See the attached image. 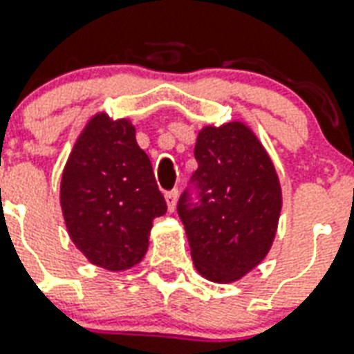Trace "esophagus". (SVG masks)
I'll list each match as a JSON object with an SVG mask.
<instances>
[{"label":"esophagus","mask_w":354,"mask_h":354,"mask_svg":"<svg viewBox=\"0 0 354 354\" xmlns=\"http://www.w3.org/2000/svg\"><path fill=\"white\" fill-rule=\"evenodd\" d=\"M165 201H167V207H169V212H174V209H176V201H178V189H171V191H167Z\"/></svg>","instance_id":"esophagus-1"}]
</instances>
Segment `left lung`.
<instances>
[{
    "label": "left lung",
    "mask_w": 354,
    "mask_h": 354,
    "mask_svg": "<svg viewBox=\"0 0 354 354\" xmlns=\"http://www.w3.org/2000/svg\"><path fill=\"white\" fill-rule=\"evenodd\" d=\"M195 158L201 204L191 206L183 193L178 213L198 274L232 284L260 266L273 247L282 209L279 174L258 135L241 120L204 126Z\"/></svg>",
    "instance_id": "8db88e82"
}]
</instances>
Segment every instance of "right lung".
I'll return each mask as SVG.
<instances>
[{"label":"right lung","mask_w":354,"mask_h":354,"mask_svg":"<svg viewBox=\"0 0 354 354\" xmlns=\"http://www.w3.org/2000/svg\"><path fill=\"white\" fill-rule=\"evenodd\" d=\"M129 118L100 111L77 135L61 176V209L75 249L105 271H126L145 258L165 198Z\"/></svg>","instance_id":"1"}]
</instances>
